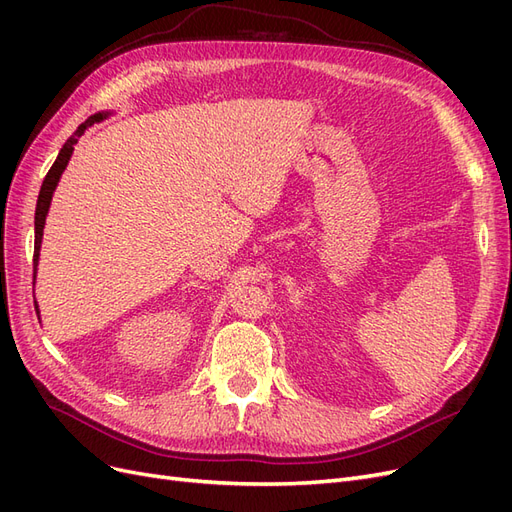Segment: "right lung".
I'll return each mask as SVG.
<instances>
[{"label": "right lung", "instance_id": "add662e5", "mask_svg": "<svg viewBox=\"0 0 512 512\" xmlns=\"http://www.w3.org/2000/svg\"><path fill=\"white\" fill-rule=\"evenodd\" d=\"M106 119V113H96L91 115L87 121H83L79 128H76V132L68 138V141L64 143V147H61L57 160L53 162L51 170L46 173L44 181H42V188H40V194H38V205H36V241H34V280H36V267H38V256H40V243H42V228H44V220H46V213H49V207H51V198H53V192L57 188V181L61 177V173H64V168L68 166V160L72 156L74 151V145L79 143V138L83 136V132L94 126V123Z\"/></svg>", "mask_w": 512, "mask_h": 512}]
</instances>
